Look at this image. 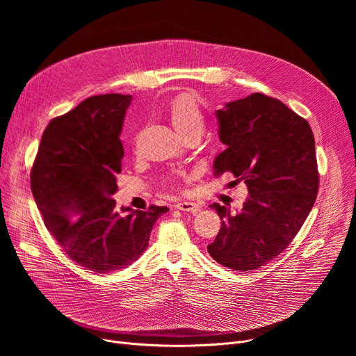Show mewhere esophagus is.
Here are the masks:
<instances>
[{
	"instance_id": "esophagus-1",
	"label": "esophagus",
	"mask_w": 356,
	"mask_h": 356,
	"mask_svg": "<svg viewBox=\"0 0 356 356\" xmlns=\"http://www.w3.org/2000/svg\"><path fill=\"white\" fill-rule=\"evenodd\" d=\"M176 209L181 210V211H186V213L195 214L201 210V206H198L197 202H191V201H179L176 204Z\"/></svg>"
}]
</instances>
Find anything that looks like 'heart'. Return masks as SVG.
Returning <instances> with one entry per match:
<instances>
[{
  "instance_id": "b5f03b06",
  "label": "heart",
  "mask_w": 356,
  "mask_h": 356,
  "mask_svg": "<svg viewBox=\"0 0 356 356\" xmlns=\"http://www.w3.org/2000/svg\"><path fill=\"white\" fill-rule=\"evenodd\" d=\"M172 127L181 136H198L204 131L206 122L197 101L187 94L179 95L163 108Z\"/></svg>"
}]
</instances>
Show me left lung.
Segmentation results:
<instances>
[{
	"label": "left lung",
	"mask_w": 356,
	"mask_h": 356,
	"mask_svg": "<svg viewBox=\"0 0 356 356\" xmlns=\"http://www.w3.org/2000/svg\"><path fill=\"white\" fill-rule=\"evenodd\" d=\"M216 115L227 149L214 161V175L231 172L249 197L238 214L210 206L222 221L207 250L232 270L259 269L287 248L314 206V135L306 120L262 92L231 101Z\"/></svg>",
	"instance_id": "1"
}]
</instances>
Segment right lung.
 <instances>
[{
    "instance_id": "add662e5",
    "label": "right lung",
    "mask_w": 356,
    "mask_h": 356,
    "mask_svg": "<svg viewBox=\"0 0 356 356\" xmlns=\"http://www.w3.org/2000/svg\"><path fill=\"white\" fill-rule=\"evenodd\" d=\"M131 101L132 95H92L50 121L31 170L47 231L73 262L95 273L134 264L156 220L169 211L158 206L115 210L124 158L120 134Z\"/></svg>"
}]
</instances>
